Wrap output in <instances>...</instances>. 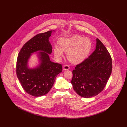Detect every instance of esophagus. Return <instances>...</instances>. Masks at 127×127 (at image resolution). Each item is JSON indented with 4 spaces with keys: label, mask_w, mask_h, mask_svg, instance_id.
Wrapping results in <instances>:
<instances>
[{
    "label": "esophagus",
    "mask_w": 127,
    "mask_h": 127,
    "mask_svg": "<svg viewBox=\"0 0 127 127\" xmlns=\"http://www.w3.org/2000/svg\"><path fill=\"white\" fill-rule=\"evenodd\" d=\"M69 69V66L67 65H65L63 66V70H68Z\"/></svg>",
    "instance_id": "34e87169"
}]
</instances>
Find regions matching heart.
Returning a JSON list of instances; mask_svg holds the SVG:
<instances>
[{"label": "heart", "mask_w": 127, "mask_h": 127, "mask_svg": "<svg viewBox=\"0 0 127 127\" xmlns=\"http://www.w3.org/2000/svg\"><path fill=\"white\" fill-rule=\"evenodd\" d=\"M60 46L55 45L54 54L57 57L66 52L68 60L74 63H79L84 61L90 54L92 44L87 38L75 35L69 37H62L59 40Z\"/></svg>", "instance_id": "heart-1"}]
</instances>
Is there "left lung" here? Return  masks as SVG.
<instances>
[{"label": "left lung", "mask_w": 127, "mask_h": 127, "mask_svg": "<svg viewBox=\"0 0 127 127\" xmlns=\"http://www.w3.org/2000/svg\"><path fill=\"white\" fill-rule=\"evenodd\" d=\"M94 51L73 70L74 90L86 98L96 96L103 90L111 75V56L102 43L96 39Z\"/></svg>", "instance_id": "obj_1"}]
</instances>
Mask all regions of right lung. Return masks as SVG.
Returning a JSON list of instances; mask_svg holds the SVG:
<instances>
[{
  "mask_svg": "<svg viewBox=\"0 0 127 127\" xmlns=\"http://www.w3.org/2000/svg\"><path fill=\"white\" fill-rule=\"evenodd\" d=\"M54 30L38 34L26 43L19 52L16 72L23 89L29 94L40 97L52 88L57 75L62 72V65L50 61L52 46L48 38ZM36 52L40 64L30 68L28 63L32 55Z\"/></svg>",
  "mask_w": 127,
  "mask_h": 127,
  "instance_id": "obj_1",
  "label": "right lung"
}]
</instances>
